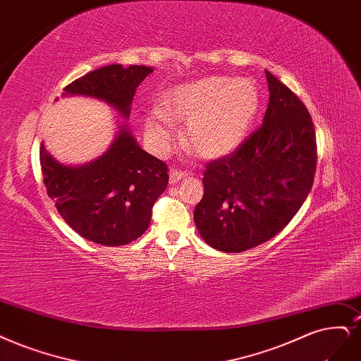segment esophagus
<instances>
[{
	"mask_svg": "<svg viewBox=\"0 0 361 361\" xmlns=\"http://www.w3.org/2000/svg\"><path fill=\"white\" fill-rule=\"evenodd\" d=\"M186 176V173L182 170H176V169H171L170 170V183H178L182 178Z\"/></svg>",
	"mask_w": 361,
	"mask_h": 361,
	"instance_id": "34e87169",
	"label": "esophagus"
}]
</instances>
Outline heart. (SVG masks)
<instances>
[{
  "label": "heart",
  "mask_w": 361,
  "mask_h": 361,
  "mask_svg": "<svg viewBox=\"0 0 361 361\" xmlns=\"http://www.w3.org/2000/svg\"><path fill=\"white\" fill-rule=\"evenodd\" d=\"M259 107V92L250 79L206 78L178 86L161 98V111L146 118V131L157 151L173 140L170 121L188 122L185 143L203 158L233 152L246 137Z\"/></svg>",
  "instance_id": "1"
}]
</instances>
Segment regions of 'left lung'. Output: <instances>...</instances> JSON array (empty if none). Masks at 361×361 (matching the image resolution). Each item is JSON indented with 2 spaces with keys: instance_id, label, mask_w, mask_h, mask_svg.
Returning <instances> with one entry per match:
<instances>
[{
  "instance_id": "left-lung-1",
  "label": "left lung",
  "mask_w": 361,
  "mask_h": 361,
  "mask_svg": "<svg viewBox=\"0 0 361 361\" xmlns=\"http://www.w3.org/2000/svg\"><path fill=\"white\" fill-rule=\"evenodd\" d=\"M263 123L203 173L194 221L218 251L243 252L267 242L293 219L312 188L317 137L306 106L270 71Z\"/></svg>"
}]
</instances>
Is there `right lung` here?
I'll list each match as a JSON object with an SVG mask.
<instances>
[{
  "label": "right lung",
  "instance_id": "1",
  "mask_svg": "<svg viewBox=\"0 0 361 361\" xmlns=\"http://www.w3.org/2000/svg\"><path fill=\"white\" fill-rule=\"evenodd\" d=\"M151 67L111 64L67 85L66 94L90 95L130 116L133 97ZM47 195L59 215L82 238L106 246L127 245L146 231L152 207L169 183V167L134 140L123 126L109 151L90 164H59L40 146Z\"/></svg>",
  "mask_w": 361,
  "mask_h": 361
}]
</instances>
